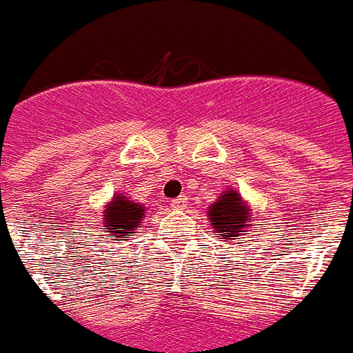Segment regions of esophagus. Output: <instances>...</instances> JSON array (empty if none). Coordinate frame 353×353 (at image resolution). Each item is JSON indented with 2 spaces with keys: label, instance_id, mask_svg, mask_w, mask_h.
Masks as SVG:
<instances>
[{
  "label": "esophagus",
  "instance_id": "esophagus-1",
  "mask_svg": "<svg viewBox=\"0 0 353 353\" xmlns=\"http://www.w3.org/2000/svg\"><path fill=\"white\" fill-rule=\"evenodd\" d=\"M186 203H188V197L186 196H181V197H176V199H172V207L174 209H184L186 207Z\"/></svg>",
  "mask_w": 353,
  "mask_h": 353
}]
</instances>
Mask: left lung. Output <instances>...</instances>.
I'll return each instance as SVG.
<instances>
[{
  "label": "left lung",
  "instance_id": "8db88e82",
  "mask_svg": "<svg viewBox=\"0 0 353 353\" xmlns=\"http://www.w3.org/2000/svg\"><path fill=\"white\" fill-rule=\"evenodd\" d=\"M251 209L245 205L241 194H237L236 190H226L222 192V196L211 203L209 207V221H211L212 232L214 237L221 239H241L243 228L249 226H256V224H249L251 219Z\"/></svg>",
  "mask_w": 353,
  "mask_h": 353
}]
</instances>
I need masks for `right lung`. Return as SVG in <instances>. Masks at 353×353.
<instances>
[{
	"mask_svg": "<svg viewBox=\"0 0 353 353\" xmlns=\"http://www.w3.org/2000/svg\"><path fill=\"white\" fill-rule=\"evenodd\" d=\"M104 232H110V237H123L137 234L141 228V222L144 221V207L141 203H134L129 197L116 196L104 207ZM116 241V239H114ZM123 241V239H119Z\"/></svg>",
	"mask_w": 353,
	"mask_h": 353,
	"instance_id": "1",
	"label": "right lung"
}]
</instances>
